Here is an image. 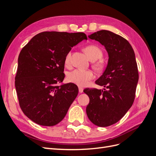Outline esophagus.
<instances>
[{
	"mask_svg": "<svg viewBox=\"0 0 156 156\" xmlns=\"http://www.w3.org/2000/svg\"><path fill=\"white\" fill-rule=\"evenodd\" d=\"M79 93H83V88L81 87H79Z\"/></svg>",
	"mask_w": 156,
	"mask_h": 156,
	"instance_id": "34e87169",
	"label": "esophagus"
}]
</instances>
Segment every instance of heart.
Returning a JSON list of instances; mask_svg holds the SVG:
<instances>
[{
    "instance_id": "b5f03b06",
    "label": "heart",
    "mask_w": 156,
    "mask_h": 156,
    "mask_svg": "<svg viewBox=\"0 0 156 156\" xmlns=\"http://www.w3.org/2000/svg\"><path fill=\"white\" fill-rule=\"evenodd\" d=\"M84 51L91 61H95L92 64L94 69L98 72L103 70L105 67V62L101 58L103 56L101 49L96 45H88L84 47ZM72 52L69 51L65 56V64L69 65L71 62ZM94 78V75L90 70H82L76 69L72 71L67 75V80L69 83L77 84L79 87H86L89 82Z\"/></svg>"
}]
</instances>
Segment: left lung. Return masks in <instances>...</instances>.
I'll return each instance as SVG.
<instances>
[{"mask_svg": "<svg viewBox=\"0 0 156 156\" xmlns=\"http://www.w3.org/2000/svg\"><path fill=\"white\" fill-rule=\"evenodd\" d=\"M105 46L108 64L96 84L105 88H86L90 101L87 115L94 124L107 127L119 122L135 100L139 72L134 51L127 40L111 31L102 30L88 36Z\"/></svg>", "mask_w": 156, "mask_h": 156, "instance_id": "8db88e82", "label": "left lung"}]
</instances>
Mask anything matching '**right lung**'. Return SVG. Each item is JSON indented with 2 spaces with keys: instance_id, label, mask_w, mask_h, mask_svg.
Masks as SVG:
<instances>
[{
  "instance_id": "obj_1",
  "label": "right lung",
  "mask_w": 156,
  "mask_h": 156,
  "mask_svg": "<svg viewBox=\"0 0 156 156\" xmlns=\"http://www.w3.org/2000/svg\"><path fill=\"white\" fill-rule=\"evenodd\" d=\"M83 40V32H43L21 51L15 77L20 106L35 123L53 126L63 120L78 94L76 84L59 86L65 77V56Z\"/></svg>"
}]
</instances>
